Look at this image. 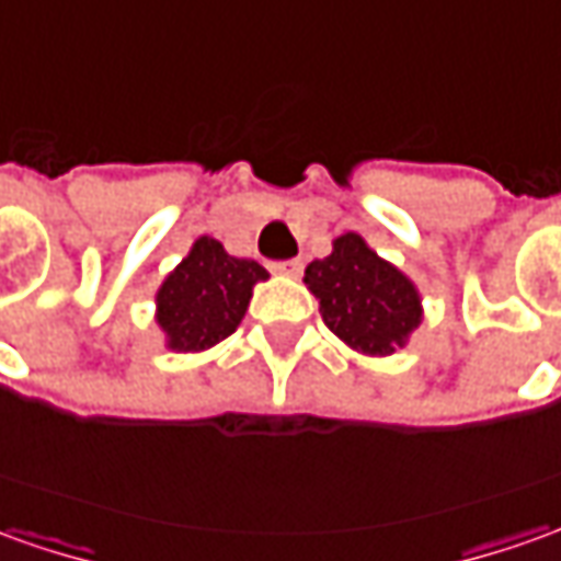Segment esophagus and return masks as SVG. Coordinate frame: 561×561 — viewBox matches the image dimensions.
Returning <instances> with one entry per match:
<instances>
[{"label": "esophagus", "mask_w": 561, "mask_h": 561, "mask_svg": "<svg viewBox=\"0 0 561 561\" xmlns=\"http://www.w3.org/2000/svg\"><path fill=\"white\" fill-rule=\"evenodd\" d=\"M273 273H279L285 279H297L304 273V264L300 261H279V264H273Z\"/></svg>", "instance_id": "esophagus-1"}]
</instances>
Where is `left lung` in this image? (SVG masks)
Returning <instances> with one entry per match:
<instances>
[{
  "instance_id": "left-lung-1",
  "label": "left lung",
  "mask_w": 561,
  "mask_h": 561,
  "mask_svg": "<svg viewBox=\"0 0 561 561\" xmlns=\"http://www.w3.org/2000/svg\"><path fill=\"white\" fill-rule=\"evenodd\" d=\"M304 282L319 297L322 322L362 356H392L424 322L417 285L359 232L337 236L329 257L304 270Z\"/></svg>"
}]
</instances>
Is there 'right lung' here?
I'll list each match as a JSON object with an SVG mask.
<instances>
[{
  "instance_id": "right-lung-1",
  "label": "right lung",
  "mask_w": 561,
  "mask_h": 561,
  "mask_svg": "<svg viewBox=\"0 0 561 561\" xmlns=\"http://www.w3.org/2000/svg\"><path fill=\"white\" fill-rule=\"evenodd\" d=\"M270 279L264 266L232 257L227 249L199 236L186 257L156 291V325L171 353H205L227 341L245 319L257 282Z\"/></svg>"
}]
</instances>
